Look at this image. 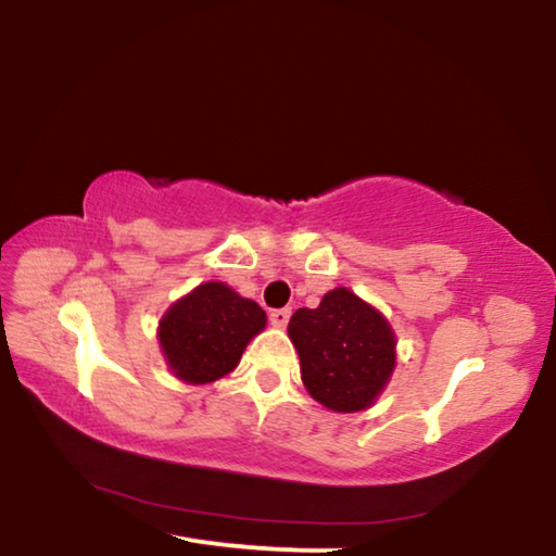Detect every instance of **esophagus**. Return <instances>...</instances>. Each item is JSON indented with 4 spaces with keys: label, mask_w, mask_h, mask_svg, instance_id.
Wrapping results in <instances>:
<instances>
[{
    "label": "esophagus",
    "mask_w": 556,
    "mask_h": 556,
    "mask_svg": "<svg viewBox=\"0 0 556 556\" xmlns=\"http://www.w3.org/2000/svg\"><path fill=\"white\" fill-rule=\"evenodd\" d=\"M289 316H291L289 308H275V312L269 314V321L275 328H285L289 324Z\"/></svg>",
    "instance_id": "esophagus-1"
}]
</instances>
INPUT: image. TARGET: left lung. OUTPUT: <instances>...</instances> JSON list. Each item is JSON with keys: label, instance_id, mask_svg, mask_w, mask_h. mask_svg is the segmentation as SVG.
Listing matches in <instances>:
<instances>
[{"label": "left lung", "instance_id": "1", "mask_svg": "<svg viewBox=\"0 0 556 556\" xmlns=\"http://www.w3.org/2000/svg\"><path fill=\"white\" fill-rule=\"evenodd\" d=\"M306 392L338 414L378 402L397 365V336L378 308L351 289L336 287L316 308L289 321Z\"/></svg>", "mask_w": 556, "mask_h": 556}]
</instances>
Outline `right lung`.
<instances>
[{"label":"right lung","mask_w":556,"mask_h":556,"mask_svg":"<svg viewBox=\"0 0 556 556\" xmlns=\"http://www.w3.org/2000/svg\"><path fill=\"white\" fill-rule=\"evenodd\" d=\"M265 326L257 301L225 281H203L166 308L156 338L174 378L208 384L238 368L244 348Z\"/></svg>","instance_id":"obj_1"}]
</instances>
